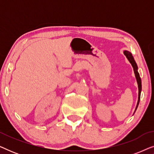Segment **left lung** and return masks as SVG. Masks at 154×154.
Masks as SVG:
<instances>
[{"mask_svg": "<svg viewBox=\"0 0 154 154\" xmlns=\"http://www.w3.org/2000/svg\"><path fill=\"white\" fill-rule=\"evenodd\" d=\"M124 54H125V55L127 57V58L128 59V60L130 61V62L131 63L132 67H133L134 72V73H135V76H136V79H137V83H138L139 97H138L137 105V107H136V109H135V110H137V106H138V105H139V103H140V100L141 90H142V82H141V79H140V74H139V73L137 72V64H136L135 61H134V60L133 56H132V54L130 53V52H128V51H125V52H124Z\"/></svg>", "mask_w": 154, "mask_h": 154, "instance_id": "obj_1", "label": "left lung"}]
</instances>
